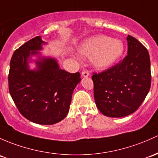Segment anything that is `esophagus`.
<instances>
[{"label":"esophagus","mask_w":158,"mask_h":158,"mask_svg":"<svg viewBox=\"0 0 158 158\" xmlns=\"http://www.w3.org/2000/svg\"><path fill=\"white\" fill-rule=\"evenodd\" d=\"M82 76H84V77H88V76H89V72L87 70V69H85L82 72Z\"/></svg>","instance_id":"esophagus-1"}]
</instances>
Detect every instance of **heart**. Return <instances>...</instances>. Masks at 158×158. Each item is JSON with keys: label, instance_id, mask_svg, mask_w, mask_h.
I'll use <instances>...</instances> for the list:
<instances>
[{"label": "heart", "instance_id": "obj_1", "mask_svg": "<svg viewBox=\"0 0 158 158\" xmlns=\"http://www.w3.org/2000/svg\"><path fill=\"white\" fill-rule=\"evenodd\" d=\"M123 44L119 40L106 35H99L85 40L79 48V52L93 57L97 67L106 68L114 64L123 53Z\"/></svg>", "mask_w": 158, "mask_h": 158}]
</instances>
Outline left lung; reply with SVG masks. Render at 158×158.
Segmentation results:
<instances>
[{"label":"left lung","instance_id":"obj_1","mask_svg":"<svg viewBox=\"0 0 158 158\" xmlns=\"http://www.w3.org/2000/svg\"><path fill=\"white\" fill-rule=\"evenodd\" d=\"M128 51L118 64L103 72L93 73L94 98L100 112L123 117L137 110L151 88V61L148 50L128 35Z\"/></svg>","mask_w":158,"mask_h":158}]
</instances>
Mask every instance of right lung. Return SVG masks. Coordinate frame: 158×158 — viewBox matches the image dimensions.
<instances>
[{"instance_id": "1", "label": "right lung", "mask_w": 158, "mask_h": 158, "mask_svg": "<svg viewBox=\"0 0 158 158\" xmlns=\"http://www.w3.org/2000/svg\"><path fill=\"white\" fill-rule=\"evenodd\" d=\"M40 36L33 38L13 53L8 75L9 92L18 110L38 124L52 125L67 115L80 73H70L59 68L52 58H39L37 69L30 70L28 60L37 54L44 44Z\"/></svg>"}]
</instances>
